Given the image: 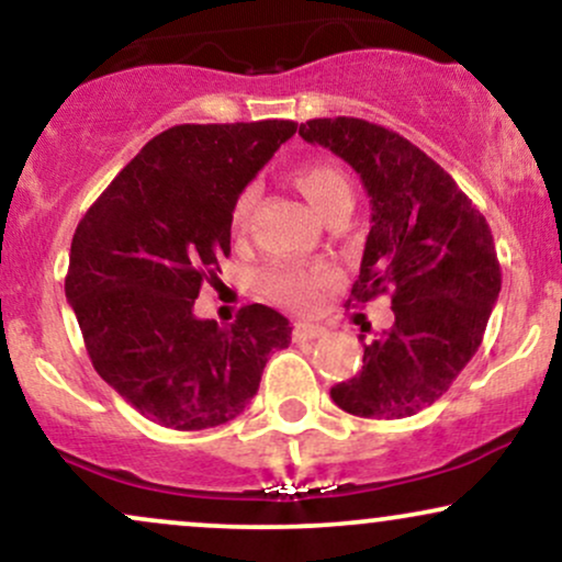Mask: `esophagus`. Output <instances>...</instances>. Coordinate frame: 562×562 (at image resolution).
Returning a JSON list of instances; mask_svg holds the SVG:
<instances>
[{"label": "esophagus", "instance_id": "34e87169", "mask_svg": "<svg viewBox=\"0 0 562 562\" xmlns=\"http://www.w3.org/2000/svg\"><path fill=\"white\" fill-rule=\"evenodd\" d=\"M325 335V327L319 325H308V322H299V325L293 327V340L295 344H306V340H317Z\"/></svg>", "mask_w": 562, "mask_h": 562}]
</instances>
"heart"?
Masks as SVG:
<instances>
[{
  "label": "heart",
  "mask_w": 562,
  "mask_h": 562,
  "mask_svg": "<svg viewBox=\"0 0 562 562\" xmlns=\"http://www.w3.org/2000/svg\"><path fill=\"white\" fill-rule=\"evenodd\" d=\"M293 184L308 200L314 211L322 218H330L338 211H351L353 205V187L351 179L346 177L344 169L335 164H306L293 171ZM254 190H243L232 203L229 224L235 232L248 227L250 211H254ZM333 280V272L327 267H274L272 272L263 277V290L267 295L282 306L295 308V312H306L317 301L319 288H325Z\"/></svg>",
  "instance_id": "obj_1"
}]
</instances>
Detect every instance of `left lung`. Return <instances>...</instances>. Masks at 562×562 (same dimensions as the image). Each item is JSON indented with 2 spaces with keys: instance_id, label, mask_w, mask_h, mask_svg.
I'll return each instance as SVG.
<instances>
[{
  "instance_id": "1",
  "label": "left lung",
  "mask_w": 562,
  "mask_h": 562,
  "mask_svg": "<svg viewBox=\"0 0 562 562\" xmlns=\"http://www.w3.org/2000/svg\"><path fill=\"white\" fill-rule=\"evenodd\" d=\"M306 142L362 177L372 227L348 306L391 290L393 322L364 346L362 370L330 391L348 415L398 420L441 398L473 353L502 288L486 218L434 158L362 119H312Z\"/></svg>"
}]
</instances>
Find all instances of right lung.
<instances>
[{"label": "right lung", "instance_id": "1", "mask_svg": "<svg viewBox=\"0 0 562 562\" xmlns=\"http://www.w3.org/2000/svg\"><path fill=\"white\" fill-rule=\"evenodd\" d=\"M295 128L277 119L166 128L76 227L66 299L97 375L147 420L173 430L235 420L269 353L290 344V322L263 303L229 327L192 306L229 256L232 203Z\"/></svg>", "mask_w": 562, "mask_h": 562}]
</instances>
